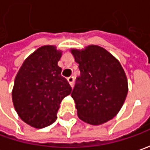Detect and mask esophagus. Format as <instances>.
<instances>
[{
	"label": "esophagus",
	"instance_id": "esophagus-1",
	"mask_svg": "<svg viewBox=\"0 0 150 150\" xmlns=\"http://www.w3.org/2000/svg\"><path fill=\"white\" fill-rule=\"evenodd\" d=\"M67 80H68V82H69V84L70 85L71 87H73L74 86V81H75V78L73 77V76H70L69 78H67Z\"/></svg>",
	"mask_w": 150,
	"mask_h": 150
}]
</instances>
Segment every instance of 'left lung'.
Wrapping results in <instances>:
<instances>
[{"instance_id": "1", "label": "left lung", "mask_w": 150, "mask_h": 150, "mask_svg": "<svg viewBox=\"0 0 150 150\" xmlns=\"http://www.w3.org/2000/svg\"><path fill=\"white\" fill-rule=\"evenodd\" d=\"M80 76L71 93L77 115L82 121L100 125L120 110L128 94V80L120 61L96 45L71 49Z\"/></svg>"}]
</instances>
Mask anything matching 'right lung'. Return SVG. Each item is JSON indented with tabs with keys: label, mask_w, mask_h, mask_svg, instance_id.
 I'll return each mask as SVG.
<instances>
[{
	"label": "right lung",
	"mask_w": 150,
	"mask_h": 150,
	"mask_svg": "<svg viewBox=\"0 0 150 150\" xmlns=\"http://www.w3.org/2000/svg\"><path fill=\"white\" fill-rule=\"evenodd\" d=\"M62 51L43 45L25 59L15 78L12 101L19 117L35 129L48 126L57 119L59 104L71 93L61 76L58 61Z\"/></svg>",
	"instance_id": "1"
}]
</instances>
